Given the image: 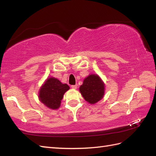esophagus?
I'll return each mask as SVG.
<instances>
[{
	"mask_svg": "<svg viewBox=\"0 0 156 156\" xmlns=\"http://www.w3.org/2000/svg\"><path fill=\"white\" fill-rule=\"evenodd\" d=\"M77 87H78V85L77 84L72 85V88H73V89H76V88H77Z\"/></svg>",
	"mask_w": 156,
	"mask_h": 156,
	"instance_id": "34e87169",
	"label": "esophagus"
}]
</instances>
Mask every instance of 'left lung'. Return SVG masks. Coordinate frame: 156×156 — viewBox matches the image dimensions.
Listing matches in <instances>:
<instances>
[{"label":"left lung","instance_id":"1","mask_svg":"<svg viewBox=\"0 0 156 156\" xmlns=\"http://www.w3.org/2000/svg\"><path fill=\"white\" fill-rule=\"evenodd\" d=\"M105 85L100 76L90 74L84 79L79 90L84 100L88 103L94 105L103 98Z\"/></svg>","mask_w":156,"mask_h":156}]
</instances>
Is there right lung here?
Wrapping results in <instances>:
<instances>
[{
  "instance_id": "add662e5",
  "label": "right lung",
  "mask_w": 156,
  "mask_h": 156,
  "mask_svg": "<svg viewBox=\"0 0 156 156\" xmlns=\"http://www.w3.org/2000/svg\"><path fill=\"white\" fill-rule=\"evenodd\" d=\"M69 89L67 84H62L54 77L48 78L39 91V99L46 107L52 110L59 108L64 94Z\"/></svg>"
}]
</instances>
